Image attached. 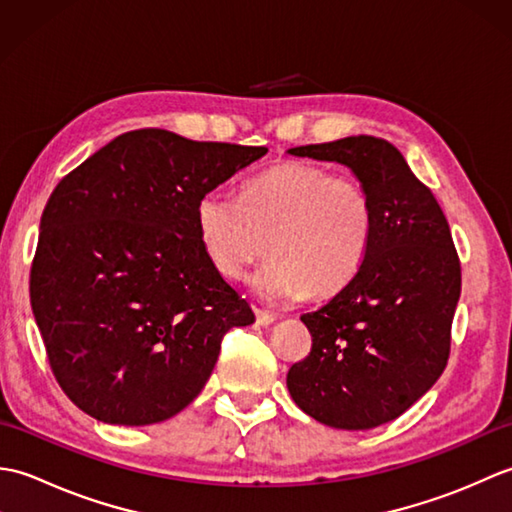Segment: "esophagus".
<instances>
[{
    "mask_svg": "<svg viewBox=\"0 0 512 512\" xmlns=\"http://www.w3.org/2000/svg\"><path fill=\"white\" fill-rule=\"evenodd\" d=\"M255 317H257V323L262 325V328H268V325H273L277 321L273 312H264V310H255Z\"/></svg>",
    "mask_w": 512,
    "mask_h": 512,
    "instance_id": "obj_1",
    "label": "esophagus"
}]
</instances>
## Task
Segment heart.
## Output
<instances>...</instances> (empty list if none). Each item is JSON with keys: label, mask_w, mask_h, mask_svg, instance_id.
<instances>
[{"label": "heart", "mask_w": 512, "mask_h": 512, "mask_svg": "<svg viewBox=\"0 0 512 512\" xmlns=\"http://www.w3.org/2000/svg\"><path fill=\"white\" fill-rule=\"evenodd\" d=\"M374 226V204L361 180L297 160L248 180L242 200L211 189L195 206L204 253L228 279L244 273L266 239L270 257L250 284L268 301L297 299L306 290L336 295L363 268Z\"/></svg>", "instance_id": "obj_1"}]
</instances>
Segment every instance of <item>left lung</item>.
Wrapping results in <instances>:
<instances>
[{"label":"left lung","instance_id":"obj_1","mask_svg":"<svg viewBox=\"0 0 512 512\" xmlns=\"http://www.w3.org/2000/svg\"><path fill=\"white\" fill-rule=\"evenodd\" d=\"M288 154L350 167L376 215L358 275L301 317L312 350L290 367L288 391L321 424L374 429L405 413L447 367L462 290L449 222L431 189L383 138L347 136Z\"/></svg>","mask_w":512,"mask_h":512}]
</instances>
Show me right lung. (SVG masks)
<instances>
[{
    "label": "right lung",
    "mask_w": 512,
    "mask_h": 512,
    "mask_svg": "<svg viewBox=\"0 0 512 512\" xmlns=\"http://www.w3.org/2000/svg\"><path fill=\"white\" fill-rule=\"evenodd\" d=\"M266 151L136 129L52 191L30 306L54 378L88 416L125 427L176 416L209 380L222 336L255 321L206 257L195 206Z\"/></svg>",
    "instance_id": "1"
}]
</instances>
